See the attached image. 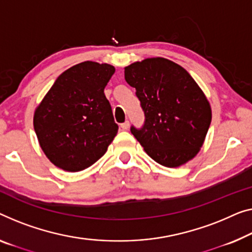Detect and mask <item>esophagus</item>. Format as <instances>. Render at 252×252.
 <instances>
[{"instance_id":"esophagus-1","label":"esophagus","mask_w":252,"mask_h":252,"mask_svg":"<svg viewBox=\"0 0 252 252\" xmlns=\"http://www.w3.org/2000/svg\"><path fill=\"white\" fill-rule=\"evenodd\" d=\"M129 126H130L129 121H126L125 123H121V127H122V130H127V129H129Z\"/></svg>"}]
</instances>
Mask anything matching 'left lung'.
Masks as SVG:
<instances>
[{
	"mask_svg": "<svg viewBox=\"0 0 252 252\" xmlns=\"http://www.w3.org/2000/svg\"><path fill=\"white\" fill-rule=\"evenodd\" d=\"M125 78L136 88L145 114L144 125L130 127L145 152L166 167L192 159L212 121L208 100L193 78L163 58L132 63L125 69Z\"/></svg>",
	"mask_w": 252,
	"mask_h": 252,
	"instance_id": "left-lung-1",
	"label": "left lung"
}]
</instances>
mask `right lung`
<instances>
[{
  "label": "right lung",
  "instance_id": "add662e5",
  "mask_svg": "<svg viewBox=\"0 0 252 252\" xmlns=\"http://www.w3.org/2000/svg\"><path fill=\"white\" fill-rule=\"evenodd\" d=\"M114 66L82 62L60 74L33 115V127L47 158L78 172L97 162L119 130L104 88Z\"/></svg>",
  "mask_w": 252,
  "mask_h": 252
}]
</instances>
